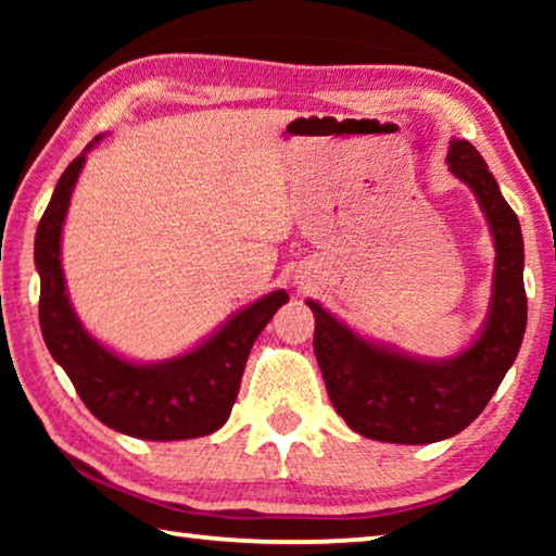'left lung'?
I'll return each instance as SVG.
<instances>
[{
	"instance_id": "left-lung-1",
	"label": "left lung",
	"mask_w": 556,
	"mask_h": 556,
	"mask_svg": "<svg viewBox=\"0 0 556 556\" xmlns=\"http://www.w3.org/2000/svg\"><path fill=\"white\" fill-rule=\"evenodd\" d=\"M446 162L473 191L495 244L491 306L464 351L439 361L409 355L355 333L306 299L316 318L314 353L336 412L361 437L388 444H434L464 431L510 370L527 326L520 220L473 144L451 139Z\"/></svg>"
}]
</instances>
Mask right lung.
I'll return each instance as SVG.
<instances>
[{"instance_id":"1","label":"right lung","mask_w":556,"mask_h":556,"mask_svg":"<svg viewBox=\"0 0 556 556\" xmlns=\"http://www.w3.org/2000/svg\"><path fill=\"white\" fill-rule=\"evenodd\" d=\"M98 135L73 159L36 230L34 262L41 277L39 321L46 348L86 407L110 429L147 441L195 439L218 431L238 400L240 380L262 328L285 306V289L235 312L199 345L176 357L137 363L92 338L71 304L61 265V235L73 188Z\"/></svg>"}]
</instances>
